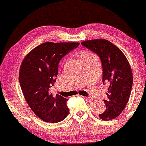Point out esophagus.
<instances>
[{
	"label": "esophagus",
	"instance_id": "obj_1",
	"mask_svg": "<svg viewBox=\"0 0 146 146\" xmlns=\"http://www.w3.org/2000/svg\"><path fill=\"white\" fill-rule=\"evenodd\" d=\"M85 99H86V100L88 102H92V100H93V98H92V97L89 96V97H86V98H85Z\"/></svg>",
	"mask_w": 146,
	"mask_h": 146
}]
</instances>
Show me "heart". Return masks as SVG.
Wrapping results in <instances>:
<instances>
[{"label": "heart", "instance_id": "1", "mask_svg": "<svg viewBox=\"0 0 146 146\" xmlns=\"http://www.w3.org/2000/svg\"><path fill=\"white\" fill-rule=\"evenodd\" d=\"M92 56H94V54H92V53L89 52V51H83L80 53V59L81 60L84 59V58H88V57Z\"/></svg>", "mask_w": 146, "mask_h": 146}]
</instances>
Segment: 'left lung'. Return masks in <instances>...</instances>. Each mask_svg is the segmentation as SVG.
<instances>
[{
  "label": "left lung",
  "mask_w": 146,
  "mask_h": 146,
  "mask_svg": "<svg viewBox=\"0 0 146 146\" xmlns=\"http://www.w3.org/2000/svg\"><path fill=\"white\" fill-rule=\"evenodd\" d=\"M81 44L100 57L103 84L108 87L107 98L104 100L106 110L100 118L106 121L115 119L126 107L131 92L133 74L130 64L123 52L110 41L93 39Z\"/></svg>",
  "instance_id": "1"
}]
</instances>
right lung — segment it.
<instances>
[{"label":"right lung","mask_w":146,"mask_h":146,"mask_svg":"<svg viewBox=\"0 0 146 146\" xmlns=\"http://www.w3.org/2000/svg\"><path fill=\"white\" fill-rule=\"evenodd\" d=\"M79 44L45 42L32 49L23 61L19 82L25 99L33 112L46 122L61 121L68 114V99L59 95L54 97L49 88L56 80L60 61Z\"/></svg>","instance_id":"right-lung-1"}]
</instances>
